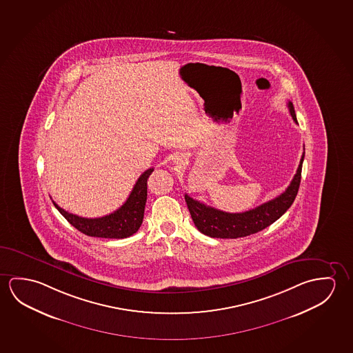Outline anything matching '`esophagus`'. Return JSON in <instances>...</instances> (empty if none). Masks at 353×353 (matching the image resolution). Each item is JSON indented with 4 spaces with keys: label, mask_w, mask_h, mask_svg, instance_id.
Here are the masks:
<instances>
[{
    "label": "esophagus",
    "mask_w": 353,
    "mask_h": 353,
    "mask_svg": "<svg viewBox=\"0 0 353 353\" xmlns=\"http://www.w3.org/2000/svg\"><path fill=\"white\" fill-rule=\"evenodd\" d=\"M174 162L176 163V164H183L185 162L184 156H175Z\"/></svg>",
    "instance_id": "obj_1"
}]
</instances>
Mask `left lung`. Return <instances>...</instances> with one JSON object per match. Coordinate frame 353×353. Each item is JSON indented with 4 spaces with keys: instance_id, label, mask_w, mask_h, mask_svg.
Segmentation results:
<instances>
[{
    "instance_id": "8db88e82",
    "label": "left lung",
    "mask_w": 353,
    "mask_h": 353,
    "mask_svg": "<svg viewBox=\"0 0 353 353\" xmlns=\"http://www.w3.org/2000/svg\"><path fill=\"white\" fill-rule=\"evenodd\" d=\"M288 109L291 112L292 119L294 120V123H298L292 101H288ZM304 153L305 152H303L296 173L294 174L291 184L288 185L285 192L274 197V200L265 202L258 208H252L245 212H224L194 200L188 194H185V201L190 211L191 219L194 221L196 228L200 230L202 234L208 235L211 238L236 239L258 233L260 230L269 227L270 224L276 222L288 208H291L296 199L302 178Z\"/></svg>"
}]
</instances>
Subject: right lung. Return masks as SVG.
<instances>
[{
  "instance_id": "1",
  "label": "right lung",
  "mask_w": 353,
  "mask_h": 353,
  "mask_svg": "<svg viewBox=\"0 0 353 353\" xmlns=\"http://www.w3.org/2000/svg\"><path fill=\"white\" fill-rule=\"evenodd\" d=\"M153 170V168L147 169L141 174L123 206L104 217L84 219L65 211L52 201L54 206L76 230H79L83 234L110 239L128 238L139 230L143 221L147 201V179L150 178Z\"/></svg>"
}]
</instances>
